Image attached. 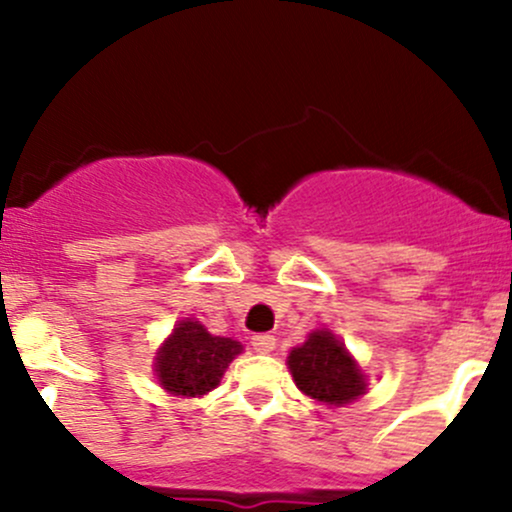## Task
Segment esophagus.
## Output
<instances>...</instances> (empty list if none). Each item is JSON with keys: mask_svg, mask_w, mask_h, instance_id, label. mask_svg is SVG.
Returning a JSON list of instances; mask_svg holds the SVG:
<instances>
[{"mask_svg": "<svg viewBox=\"0 0 512 512\" xmlns=\"http://www.w3.org/2000/svg\"><path fill=\"white\" fill-rule=\"evenodd\" d=\"M276 346V339L272 334H255L252 337V349L257 351V354H269V351H274Z\"/></svg>", "mask_w": 512, "mask_h": 512, "instance_id": "obj_1", "label": "esophagus"}]
</instances>
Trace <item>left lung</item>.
Returning <instances> with one entry per match:
<instances>
[{
    "label": "left lung",
    "mask_w": 512,
    "mask_h": 512,
    "mask_svg": "<svg viewBox=\"0 0 512 512\" xmlns=\"http://www.w3.org/2000/svg\"><path fill=\"white\" fill-rule=\"evenodd\" d=\"M289 368L293 380L308 397L325 404H349L363 395L366 380L332 332H313L308 342L291 351Z\"/></svg>",
    "instance_id": "left-lung-1"
}]
</instances>
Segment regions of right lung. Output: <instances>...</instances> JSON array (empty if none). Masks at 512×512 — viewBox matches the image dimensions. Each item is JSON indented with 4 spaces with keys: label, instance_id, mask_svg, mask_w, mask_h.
I'll use <instances>...</instances> for the list:
<instances>
[{
    "label": "right lung",
    "instance_id": "1",
    "mask_svg": "<svg viewBox=\"0 0 512 512\" xmlns=\"http://www.w3.org/2000/svg\"><path fill=\"white\" fill-rule=\"evenodd\" d=\"M240 351L243 346L233 339L211 337L204 325L185 320L175 327L158 354V380L173 395H207L219 385L223 370Z\"/></svg>",
    "mask_w": 512,
    "mask_h": 512
}]
</instances>
